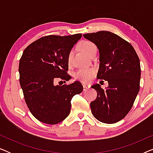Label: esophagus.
Returning <instances> with one entry per match:
<instances>
[{
	"label": "esophagus",
	"mask_w": 153,
	"mask_h": 153,
	"mask_svg": "<svg viewBox=\"0 0 153 153\" xmlns=\"http://www.w3.org/2000/svg\"><path fill=\"white\" fill-rule=\"evenodd\" d=\"M83 91H86V90L89 88V85H88L86 84H83Z\"/></svg>",
	"instance_id": "esophagus-1"
}]
</instances>
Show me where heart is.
<instances>
[{
  "instance_id": "heart-1",
  "label": "heart",
  "mask_w": 153,
  "mask_h": 153,
  "mask_svg": "<svg viewBox=\"0 0 153 153\" xmlns=\"http://www.w3.org/2000/svg\"><path fill=\"white\" fill-rule=\"evenodd\" d=\"M81 51L88 56H91L94 50L96 49L95 45L90 41H82L79 45ZM68 62L69 65L72 62V52H70L68 56ZM95 70L93 68H82L79 69L74 73V77L76 80L83 83H88L91 81L92 77L94 76Z\"/></svg>"
}]
</instances>
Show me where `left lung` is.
<instances>
[{
  "instance_id": "8db88e82",
  "label": "left lung",
  "mask_w": 153,
  "mask_h": 153,
  "mask_svg": "<svg viewBox=\"0 0 153 153\" xmlns=\"http://www.w3.org/2000/svg\"><path fill=\"white\" fill-rule=\"evenodd\" d=\"M100 52L97 78L108 86L92 85L97 98L91 102L92 114L100 122L113 124L124 118L132 107L140 89L141 66L134 49L128 42L109 31L83 35Z\"/></svg>"
}]
</instances>
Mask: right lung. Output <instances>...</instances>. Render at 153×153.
I'll return each mask as SVG.
<instances>
[{
    "label": "right lung",
    "mask_w": 153,
    "mask_h": 153,
    "mask_svg": "<svg viewBox=\"0 0 153 153\" xmlns=\"http://www.w3.org/2000/svg\"><path fill=\"white\" fill-rule=\"evenodd\" d=\"M81 36V33L47 35L33 42L23 52L19 65V83L29 110L42 123L55 125L64 120L70 113L72 98L83 91L79 81L54 84L57 79H72L67 73L68 56Z\"/></svg>",
    "instance_id": "right-lung-1"
}]
</instances>
